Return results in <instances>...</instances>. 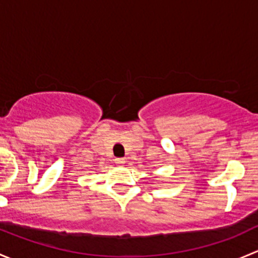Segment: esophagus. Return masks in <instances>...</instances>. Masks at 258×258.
I'll use <instances>...</instances> for the list:
<instances>
[{
	"label": "esophagus",
	"instance_id": "obj_1",
	"mask_svg": "<svg viewBox=\"0 0 258 258\" xmlns=\"http://www.w3.org/2000/svg\"><path fill=\"white\" fill-rule=\"evenodd\" d=\"M114 163H117V165H123L124 158H116V160H114Z\"/></svg>",
	"mask_w": 258,
	"mask_h": 258
}]
</instances>
